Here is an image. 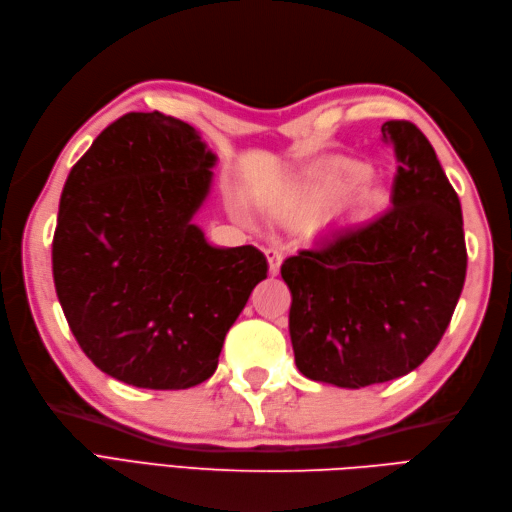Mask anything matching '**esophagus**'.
<instances>
[{
    "label": "esophagus",
    "instance_id": "esophagus-1",
    "mask_svg": "<svg viewBox=\"0 0 512 512\" xmlns=\"http://www.w3.org/2000/svg\"><path fill=\"white\" fill-rule=\"evenodd\" d=\"M265 256H267V260H269V273L271 275H277L280 273V267H282V252L277 250V247H267L265 250Z\"/></svg>",
    "mask_w": 512,
    "mask_h": 512
}]
</instances>
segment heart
I'll return each mask as SVG.
<instances>
[{"label":"heart","mask_w":512,"mask_h":512,"mask_svg":"<svg viewBox=\"0 0 512 512\" xmlns=\"http://www.w3.org/2000/svg\"><path fill=\"white\" fill-rule=\"evenodd\" d=\"M371 175L369 166L359 162H339L335 164L327 175L320 179V183L314 188L312 196H309V209L320 211L335 205L337 200H342L348 193V205L350 209L367 213L380 205L378 194L369 188V185H361Z\"/></svg>","instance_id":"obj_1"}]
</instances>
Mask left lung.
Here are the masks:
<instances>
[{
    "mask_svg": "<svg viewBox=\"0 0 512 512\" xmlns=\"http://www.w3.org/2000/svg\"><path fill=\"white\" fill-rule=\"evenodd\" d=\"M399 162L393 207L282 265L294 363L316 382L361 389L410 374L436 350L466 282L459 196L414 123L386 121Z\"/></svg>",
    "mask_w": 512,
    "mask_h": 512,
    "instance_id": "left-lung-1",
    "label": "left lung"
}]
</instances>
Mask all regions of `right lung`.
<instances>
[{"mask_svg":"<svg viewBox=\"0 0 512 512\" xmlns=\"http://www.w3.org/2000/svg\"><path fill=\"white\" fill-rule=\"evenodd\" d=\"M215 153L181 119L128 113L76 162L59 200L53 280L70 331L104 374L179 391L213 376L267 258L213 247L192 224Z\"/></svg>","mask_w":512,"mask_h":512,"instance_id":"add662e5","label":"right lung"}]
</instances>
